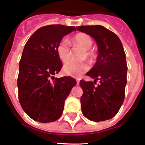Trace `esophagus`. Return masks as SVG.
<instances>
[{"instance_id":"esophagus-1","label":"esophagus","mask_w":145,"mask_h":145,"mask_svg":"<svg viewBox=\"0 0 145 145\" xmlns=\"http://www.w3.org/2000/svg\"><path fill=\"white\" fill-rule=\"evenodd\" d=\"M79 84H80V81H79L78 79H77V85H79Z\"/></svg>"}]
</instances>
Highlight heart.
<instances>
[{
  "label": "heart",
  "instance_id": "obj_1",
  "mask_svg": "<svg viewBox=\"0 0 145 145\" xmlns=\"http://www.w3.org/2000/svg\"><path fill=\"white\" fill-rule=\"evenodd\" d=\"M71 43L74 46H80L86 50V55L88 58H92L93 54L88 50L91 48L93 45V40L86 33H78L72 37L71 39ZM57 53L59 58L63 62H66L70 58V52L69 43L67 40H61L57 47ZM89 66L86 62L78 63L75 61H70L65 64L63 67V71L66 75L72 77H80L85 72L88 71Z\"/></svg>",
  "mask_w": 145,
  "mask_h": 145
}]
</instances>
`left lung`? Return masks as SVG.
Instances as JSON below:
<instances>
[{
	"instance_id": "1",
	"label": "left lung",
	"mask_w": 145,
	"mask_h": 145,
	"mask_svg": "<svg viewBox=\"0 0 145 145\" xmlns=\"http://www.w3.org/2000/svg\"><path fill=\"white\" fill-rule=\"evenodd\" d=\"M76 29L91 36L98 46L97 62L86 73L94 80L80 81L84 91L80 98L82 112L92 121L109 120L118 113L125 97L127 65L122 43L117 35L101 25ZM97 80L100 84L95 86Z\"/></svg>"
}]
</instances>
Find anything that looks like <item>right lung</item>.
I'll use <instances>...</instances> for the list:
<instances>
[{
    "mask_svg": "<svg viewBox=\"0 0 145 145\" xmlns=\"http://www.w3.org/2000/svg\"><path fill=\"white\" fill-rule=\"evenodd\" d=\"M72 31H76L75 27L47 25L37 29L25 44L17 79L19 99L23 110L35 121L58 120L65 99L76 85L70 76L54 77L62 67L57 53V45Z\"/></svg>",
    "mask_w": 145,
    "mask_h": 145,
    "instance_id": "right-lung-1",
    "label": "right lung"
}]
</instances>
